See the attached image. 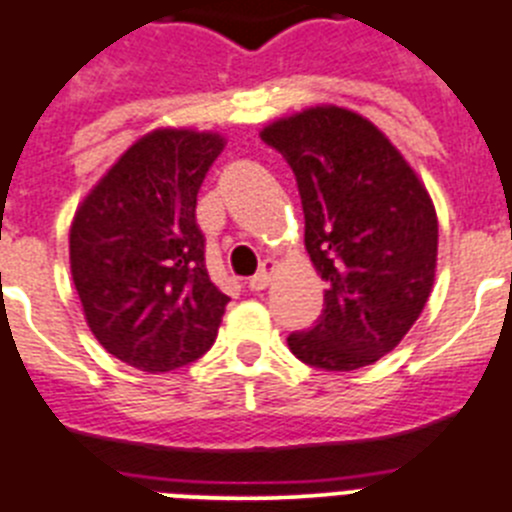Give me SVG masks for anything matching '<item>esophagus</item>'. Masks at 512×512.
<instances>
[{
  "mask_svg": "<svg viewBox=\"0 0 512 512\" xmlns=\"http://www.w3.org/2000/svg\"><path fill=\"white\" fill-rule=\"evenodd\" d=\"M274 269H277V264H274L272 259H264V261H261L259 272H256L251 279H248V290H253V292L266 290V287H269V282H272Z\"/></svg>",
  "mask_w": 512,
  "mask_h": 512,
  "instance_id": "esophagus-1",
  "label": "esophagus"
}]
</instances>
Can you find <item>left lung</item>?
I'll return each mask as SVG.
<instances>
[{
    "instance_id": "obj_1",
    "label": "left lung",
    "mask_w": 512,
    "mask_h": 512,
    "mask_svg": "<svg viewBox=\"0 0 512 512\" xmlns=\"http://www.w3.org/2000/svg\"><path fill=\"white\" fill-rule=\"evenodd\" d=\"M298 181L305 248L326 282L316 326L287 336L323 370L365 368L412 329L435 282L438 217L401 152L360 113L316 106L261 131Z\"/></svg>"
}]
</instances>
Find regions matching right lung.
I'll return each mask as SVG.
<instances>
[{"mask_svg":"<svg viewBox=\"0 0 512 512\" xmlns=\"http://www.w3.org/2000/svg\"><path fill=\"white\" fill-rule=\"evenodd\" d=\"M222 147L209 131H150L74 214L69 264L87 326L131 368L168 373L214 344L230 298L207 274L196 194Z\"/></svg>","mask_w":512,"mask_h":512,"instance_id":"1","label":"right lung"}]
</instances>
